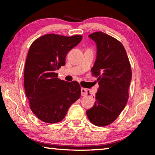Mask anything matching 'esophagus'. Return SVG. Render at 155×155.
<instances>
[{
    "mask_svg": "<svg viewBox=\"0 0 155 155\" xmlns=\"http://www.w3.org/2000/svg\"><path fill=\"white\" fill-rule=\"evenodd\" d=\"M81 96H85L87 95V90H86L85 88L82 87V88H81Z\"/></svg>",
    "mask_w": 155,
    "mask_h": 155,
    "instance_id": "1",
    "label": "esophagus"
}]
</instances>
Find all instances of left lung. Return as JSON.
I'll list each match as a JSON object with an SVG mask.
<instances>
[{"label": "left lung", "instance_id": "1", "mask_svg": "<svg viewBox=\"0 0 155 155\" xmlns=\"http://www.w3.org/2000/svg\"><path fill=\"white\" fill-rule=\"evenodd\" d=\"M89 37L96 43L97 57L91 72L99 87L95 104L86 114L93 124L106 127L117 119L127 103L132 71L120 41L101 31Z\"/></svg>", "mask_w": 155, "mask_h": 155}]
</instances>
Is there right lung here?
<instances>
[{"mask_svg": "<svg viewBox=\"0 0 155 155\" xmlns=\"http://www.w3.org/2000/svg\"><path fill=\"white\" fill-rule=\"evenodd\" d=\"M82 38L46 34L30 46L25 66V90L31 111L41 121H61L70 105L80 98L79 83L59 79L56 70L65 65L68 52Z\"/></svg>", "mask_w": 155, "mask_h": 155, "instance_id": "1", "label": "right lung"}]
</instances>
